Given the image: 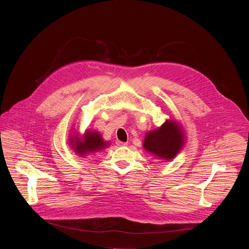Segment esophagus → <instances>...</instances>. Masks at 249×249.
I'll return each mask as SVG.
<instances>
[{
	"label": "esophagus",
	"mask_w": 249,
	"mask_h": 249,
	"mask_svg": "<svg viewBox=\"0 0 249 249\" xmlns=\"http://www.w3.org/2000/svg\"><path fill=\"white\" fill-rule=\"evenodd\" d=\"M115 144L117 146H127V143H125V142H121V141H116Z\"/></svg>",
	"instance_id": "1"
}]
</instances>
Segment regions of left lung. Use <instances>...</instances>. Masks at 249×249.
Returning a JSON list of instances; mask_svg holds the SVG:
<instances>
[{
  "mask_svg": "<svg viewBox=\"0 0 249 249\" xmlns=\"http://www.w3.org/2000/svg\"><path fill=\"white\" fill-rule=\"evenodd\" d=\"M185 143L181 126L174 120H166L160 128L146 134L143 147L157 158L171 160Z\"/></svg>",
  "mask_w": 249,
  "mask_h": 249,
  "instance_id": "8db88e82",
  "label": "left lung"
}]
</instances>
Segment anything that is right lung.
<instances>
[{"mask_svg":"<svg viewBox=\"0 0 249 249\" xmlns=\"http://www.w3.org/2000/svg\"><path fill=\"white\" fill-rule=\"evenodd\" d=\"M71 143L73 144V149L80 156H86L89 153L98 152L107 147L109 143L104 142L101 135L95 131L87 130L86 133L80 138L77 136H72L70 138Z\"/></svg>","mask_w":249,"mask_h":249,"instance_id":"add662e5","label":"right lung"}]
</instances>
